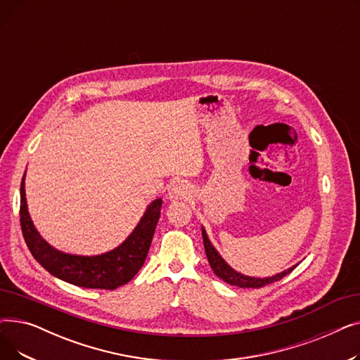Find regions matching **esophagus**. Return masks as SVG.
<instances>
[{"label": "esophagus", "mask_w": 360, "mask_h": 360, "mask_svg": "<svg viewBox=\"0 0 360 360\" xmlns=\"http://www.w3.org/2000/svg\"><path fill=\"white\" fill-rule=\"evenodd\" d=\"M170 200H186L188 197H191V188L188 186L184 181H178L169 186V193H167Z\"/></svg>", "instance_id": "esophagus-1"}]
</instances>
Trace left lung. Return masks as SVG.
Listing matches in <instances>:
<instances>
[{"label":"left lung","instance_id":"8db88e82","mask_svg":"<svg viewBox=\"0 0 360 360\" xmlns=\"http://www.w3.org/2000/svg\"><path fill=\"white\" fill-rule=\"evenodd\" d=\"M201 232H202V240H204L205 255H207V259H209V262H210V267L213 269L214 274H216L217 277H220L223 281L228 283V285L238 286V288H254V289H257V288H264V286H267V285H271V283H274V281L281 280L283 277L288 276L289 273H292V271L296 269V266H297V264H296V266H293V267H290V269H288V270H285V271H281V273H278V274H276V276H273V277L258 278V277L243 276V274L235 271V270L229 266V264L226 262V261L220 257V254L216 251V248L212 245L209 236H207L204 228L201 229Z\"/></svg>","mask_w":360,"mask_h":360}]
</instances>
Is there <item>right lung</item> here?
Returning <instances> with one entry per match:
<instances>
[{
	"instance_id": "1",
	"label": "right lung",
	"mask_w": 360,
	"mask_h": 360,
	"mask_svg": "<svg viewBox=\"0 0 360 360\" xmlns=\"http://www.w3.org/2000/svg\"><path fill=\"white\" fill-rule=\"evenodd\" d=\"M25 176L20 185V224L33 258L52 276L74 286L113 290L134 277L143 267L160 217L162 198L151 202L132 233L109 252L101 255H72L52 248L34 229L27 212Z\"/></svg>"
}]
</instances>
